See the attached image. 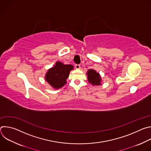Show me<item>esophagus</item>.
<instances>
[{"label": "esophagus", "instance_id": "1", "mask_svg": "<svg viewBox=\"0 0 151 151\" xmlns=\"http://www.w3.org/2000/svg\"><path fill=\"white\" fill-rule=\"evenodd\" d=\"M75 68L76 69H80V65H79V64H76V65H75Z\"/></svg>", "mask_w": 151, "mask_h": 151}]
</instances>
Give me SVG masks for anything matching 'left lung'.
I'll return each mask as SVG.
<instances>
[{
	"label": "left lung",
	"mask_w": 151,
	"mask_h": 151,
	"mask_svg": "<svg viewBox=\"0 0 151 151\" xmlns=\"http://www.w3.org/2000/svg\"><path fill=\"white\" fill-rule=\"evenodd\" d=\"M88 82L93 86H99L101 84L102 79L99 73H97L95 70L91 69L88 70L87 72Z\"/></svg>",
	"instance_id": "left-lung-1"
}]
</instances>
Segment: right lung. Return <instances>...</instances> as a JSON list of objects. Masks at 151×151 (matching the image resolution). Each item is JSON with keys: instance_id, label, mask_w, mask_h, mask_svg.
Masks as SVG:
<instances>
[{"instance_id": "add662e5", "label": "right lung", "mask_w": 151, "mask_h": 151, "mask_svg": "<svg viewBox=\"0 0 151 151\" xmlns=\"http://www.w3.org/2000/svg\"><path fill=\"white\" fill-rule=\"evenodd\" d=\"M73 68L71 64H64L60 61H57L54 66L47 72L45 81L54 89H59L67 83L66 79Z\"/></svg>"}]
</instances>
